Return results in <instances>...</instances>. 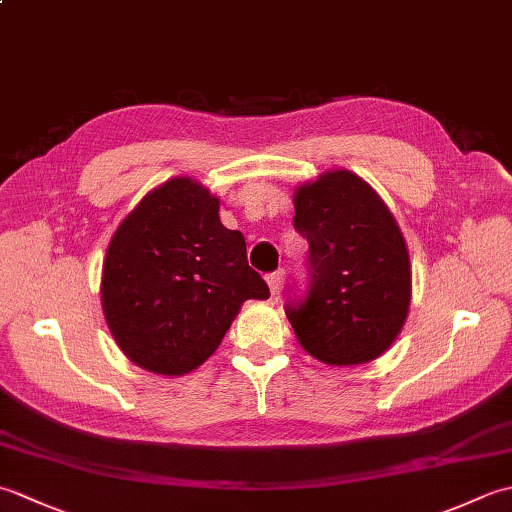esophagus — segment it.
<instances>
[{
    "instance_id": "1",
    "label": "esophagus",
    "mask_w": 512,
    "mask_h": 512,
    "mask_svg": "<svg viewBox=\"0 0 512 512\" xmlns=\"http://www.w3.org/2000/svg\"><path fill=\"white\" fill-rule=\"evenodd\" d=\"M266 281H268L270 292H273V295H279L281 286H284V270H277V273H270V275L266 277Z\"/></svg>"
}]
</instances>
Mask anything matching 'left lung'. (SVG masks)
Masks as SVG:
<instances>
[{
  "label": "left lung",
  "mask_w": 512,
  "mask_h": 512,
  "mask_svg": "<svg viewBox=\"0 0 512 512\" xmlns=\"http://www.w3.org/2000/svg\"><path fill=\"white\" fill-rule=\"evenodd\" d=\"M295 228L310 244V290L286 314L303 350L343 367L385 354L411 303L409 250L394 213L354 171L332 169L295 189Z\"/></svg>",
  "instance_id": "obj_1"
}]
</instances>
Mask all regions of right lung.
<instances>
[{"instance_id":"1","label":"right lung","mask_w":512,"mask_h":512,"mask_svg":"<svg viewBox=\"0 0 512 512\" xmlns=\"http://www.w3.org/2000/svg\"><path fill=\"white\" fill-rule=\"evenodd\" d=\"M220 198L189 176L151 189L107 246L101 306L121 352L158 376H184L217 347L246 299H268Z\"/></svg>"}]
</instances>
